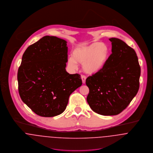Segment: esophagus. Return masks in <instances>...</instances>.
<instances>
[{
  "instance_id": "esophagus-1",
  "label": "esophagus",
  "mask_w": 153,
  "mask_h": 153,
  "mask_svg": "<svg viewBox=\"0 0 153 153\" xmlns=\"http://www.w3.org/2000/svg\"><path fill=\"white\" fill-rule=\"evenodd\" d=\"M81 78H82V82H83V83H85V80H86V77H85V76L82 74V75L81 76Z\"/></svg>"
}]
</instances>
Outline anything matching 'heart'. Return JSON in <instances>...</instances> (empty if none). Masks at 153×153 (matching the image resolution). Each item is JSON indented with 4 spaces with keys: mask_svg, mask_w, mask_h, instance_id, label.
Masks as SVG:
<instances>
[{
    "mask_svg": "<svg viewBox=\"0 0 153 153\" xmlns=\"http://www.w3.org/2000/svg\"><path fill=\"white\" fill-rule=\"evenodd\" d=\"M75 59L70 57L68 65L76 68V61L83 65L85 72L88 74L97 73L106 65L110 56L108 46L102 42H94L88 46L79 47L73 51Z\"/></svg>",
    "mask_w": 153,
    "mask_h": 153,
    "instance_id": "obj_1",
    "label": "heart"
}]
</instances>
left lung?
<instances>
[{
	"mask_svg": "<svg viewBox=\"0 0 153 153\" xmlns=\"http://www.w3.org/2000/svg\"><path fill=\"white\" fill-rule=\"evenodd\" d=\"M112 53L105 66L88 76L87 101L94 112L117 115L136 96L140 87L141 68L135 51L117 38H110Z\"/></svg>",
	"mask_w": 153,
	"mask_h": 153,
	"instance_id": "obj_1",
	"label": "left lung"
}]
</instances>
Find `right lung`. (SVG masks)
<instances>
[{
  "label": "right lung",
  "mask_w": 153,
  "mask_h": 153,
  "mask_svg": "<svg viewBox=\"0 0 153 153\" xmlns=\"http://www.w3.org/2000/svg\"><path fill=\"white\" fill-rule=\"evenodd\" d=\"M67 42L46 36L29 46L17 72L22 100L36 114L45 117L62 114L70 95L82 85L79 74L66 70Z\"/></svg>",
  "instance_id": "obj_1"
}]
</instances>
